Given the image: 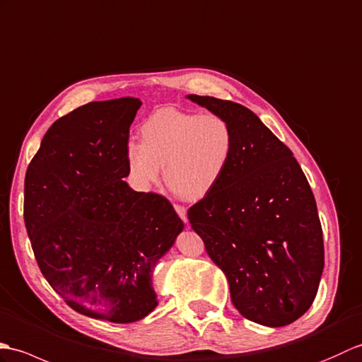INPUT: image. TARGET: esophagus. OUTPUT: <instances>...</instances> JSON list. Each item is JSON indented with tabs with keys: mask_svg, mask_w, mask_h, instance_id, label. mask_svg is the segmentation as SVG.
I'll return each mask as SVG.
<instances>
[{
	"mask_svg": "<svg viewBox=\"0 0 362 362\" xmlns=\"http://www.w3.org/2000/svg\"><path fill=\"white\" fill-rule=\"evenodd\" d=\"M173 207H175L176 214L180 215V218H181L184 223H187V212H186V207L181 206V204H175Z\"/></svg>",
	"mask_w": 362,
	"mask_h": 362,
	"instance_id": "34e87169",
	"label": "esophagus"
}]
</instances>
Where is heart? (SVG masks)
<instances>
[{
  "label": "heart",
  "instance_id": "1",
  "mask_svg": "<svg viewBox=\"0 0 362 362\" xmlns=\"http://www.w3.org/2000/svg\"><path fill=\"white\" fill-rule=\"evenodd\" d=\"M141 144L128 142L125 163L136 189L164 181L175 195L202 199L226 175L234 151V133L218 115L159 108L141 125Z\"/></svg>",
  "mask_w": 362,
  "mask_h": 362
}]
</instances>
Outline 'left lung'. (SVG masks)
Listing matches in <instances>:
<instances>
[{"label": "left lung", "instance_id": "8db88e82", "mask_svg": "<svg viewBox=\"0 0 362 362\" xmlns=\"http://www.w3.org/2000/svg\"><path fill=\"white\" fill-rule=\"evenodd\" d=\"M187 98L221 116L234 133L226 175L187 211L240 315L284 327L315 300L324 240L310 184L293 151L251 110L230 100Z\"/></svg>", "mask_w": 362, "mask_h": 362}]
</instances>
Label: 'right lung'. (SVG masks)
Returning a JSON list of instances; mask_svg holds the SVG:
<instances>
[{
  "mask_svg": "<svg viewBox=\"0 0 362 362\" xmlns=\"http://www.w3.org/2000/svg\"><path fill=\"white\" fill-rule=\"evenodd\" d=\"M142 102H90L51 125L24 178V224L42 274L72 310L130 324L158 305L151 269L184 223L134 192L125 147Z\"/></svg>",
  "mask_w": 362,
  "mask_h": 362,
  "instance_id": "add662e5",
  "label": "right lung"
}]
</instances>
